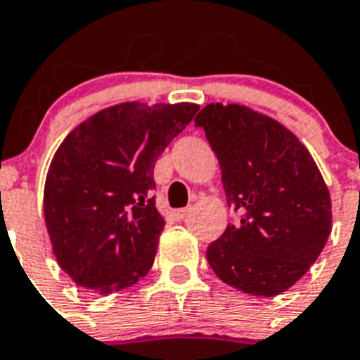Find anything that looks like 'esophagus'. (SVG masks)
Masks as SVG:
<instances>
[{"mask_svg": "<svg viewBox=\"0 0 360 360\" xmlns=\"http://www.w3.org/2000/svg\"><path fill=\"white\" fill-rule=\"evenodd\" d=\"M188 214H189L188 208L174 210V212H172V219H174V221H184V219H186V217H188Z\"/></svg>", "mask_w": 360, "mask_h": 360, "instance_id": "34e87169", "label": "esophagus"}]
</instances>
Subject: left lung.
Here are the masks:
<instances>
[{
	"label": "left lung",
	"mask_w": 360,
	"mask_h": 360,
	"mask_svg": "<svg viewBox=\"0 0 360 360\" xmlns=\"http://www.w3.org/2000/svg\"><path fill=\"white\" fill-rule=\"evenodd\" d=\"M195 124L219 160L226 202L240 212L208 245L210 267L243 294H283L318 260L330 234L320 169L288 128L240 103H208Z\"/></svg>",
	"instance_id": "8db88e82"
}]
</instances>
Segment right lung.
Here are the masks:
<instances>
[{"instance_id": "right-lung-1", "label": "right lung", "mask_w": 360, "mask_h": 360, "mask_svg": "<svg viewBox=\"0 0 360 360\" xmlns=\"http://www.w3.org/2000/svg\"><path fill=\"white\" fill-rule=\"evenodd\" d=\"M197 103L124 102L66 135L44 184V221L57 264L108 295L150 271L165 219L152 197L154 165Z\"/></svg>"}]
</instances>
